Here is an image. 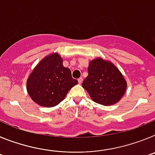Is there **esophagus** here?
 <instances>
[{"mask_svg": "<svg viewBox=\"0 0 155 155\" xmlns=\"http://www.w3.org/2000/svg\"><path fill=\"white\" fill-rule=\"evenodd\" d=\"M82 81H83V78H78V83H79V84H81Z\"/></svg>", "mask_w": 155, "mask_h": 155, "instance_id": "34e87169", "label": "esophagus"}]
</instances>
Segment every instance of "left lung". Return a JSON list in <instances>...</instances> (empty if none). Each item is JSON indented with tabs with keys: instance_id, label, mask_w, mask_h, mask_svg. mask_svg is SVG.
<instances>
[{
	"instance_id": "left-lung-1",
	"label": "left lung",
	"mask_w": 155,
	"mask_h": 155,
	"mask_svg": "<svg viewBox=\"0 0 155 155\" xmlns=\"http://www.w3.org/2000/svg\"><path fill=\"white\" fill-rule=\"evenodd\" d=\"M87 71L88 76L82 87L94 102L103 105H114L124 96L127 82L112 63L95 59L90 62Z\"/></svg>"
}]
</instances>
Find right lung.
<instances>
[{"instance_id": "1", "label": "right lung", "mask_w": 155, "mask_h": 155, "mask_svg": "<svg viewBox=\"0 0 155 155\" xmlns=\"http://www.w3.org/2000/svg\"><path fill=\"white\" fill-rule=\"evenodd\" d=\"M78 81L71 71L63 66V59L57 53L45 57L35 67L27 81V91L35 103L45 107L58 105Z\"/></svg>"}]
</instances>
